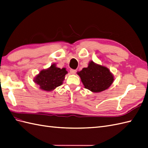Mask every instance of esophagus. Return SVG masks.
Here are the masks:
<instances>
[{
    "mask_svg": "<svg viewBox=\"0 0 148 148\" xmlns=\"http://www.w3.org/2000/svg\"><path fill=\"white\" fill-rule=\"evenodd\" d=\"M70 73L71 74H75V73H76V72H77L76 70H73V69H70Z\"/></svg>",
    "mask_w": 148,
    "mask_h": 148,
    "instance_id": "1",
    "label": "esophagus"
}]
</instances>
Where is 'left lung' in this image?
<instances>
[{
	"label": "left lung",
	"mask_w": 148,
	"mask_h": 148,
	"mask_svg": "<svg viewBox=\"0 0 148 148\" xmlns=\"http://www.w3.org/2000/svg\"><path fill=\"white\" fill-rule=\"evenodd\" d=\"M85 88L93 92H100L108 88L113 83L114 77L107 68L96 64L92 61L87 68L78 72Z\"/></svg>",
	"instance_id": "8db88e82"
}]
</instances>
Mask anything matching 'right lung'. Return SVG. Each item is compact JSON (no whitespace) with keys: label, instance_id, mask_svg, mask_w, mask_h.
I'll list each match as a JSON object with an SVG mask.
<instances>
[{"label":"right lung","instance_id":"add662e5","mask_svg":"<svg viewBox=\"0 0 148 148\" xmlns=\"http://www.w3.org/2000/svg\"><path fill=\"white\" fill-rule=\"evenodd\" d=\"M66 73L65 68L60 69L53 64L48 69L41 71L36 77L34 82L40 86L42 90L51 91L62 84Z\"/></svg>","mask_w":148,"mask_h":148}]
</instances>
